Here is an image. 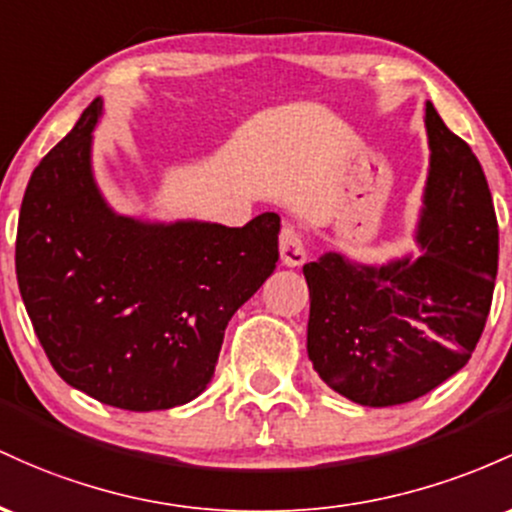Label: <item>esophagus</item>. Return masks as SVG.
<instances>
[{
	"instance_id": "esophagus-1",
	"label": "esophagus",
	"mask_w": 512,
	"mask_h": 512,
	"mask_svg": "<svg viewBox=\"0 0 512 512\" xmlns=\"http://www.w3.org/2000/svg\"><path fill=\"white\" fill-rule=\"evenodd\" d=\"M280 261L285 263L287 268L302 266L307 261V249H304V241L300 229L295 225H283L280 229Z\"/></svg>"
}]
</instances>
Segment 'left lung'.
Masks as SVG:
<instances>
[{
  "label": "left lung",
  "mask_w": 512,
  "mask_h": 512,
  "mask_svg": "<svg viewBox=\"0 0 512 512\" xmlns=\"http://www.w3.org/2000/svg\"><path fill=\"white\" fill-rule=\"evenodd\" d=\"M430 169L416 241L423 254L360 266L304 263L307 353L333 392L363 406L428 394L472 358L498 271V222L479 159L426 103Z\"/></svg>",
  "instance_id": "1"
}]
</instances>
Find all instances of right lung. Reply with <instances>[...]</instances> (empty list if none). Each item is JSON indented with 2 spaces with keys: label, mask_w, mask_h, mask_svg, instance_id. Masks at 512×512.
Here are the masks:
<instances>
[{
  "label": "right lung",
  "mask_w": 512,
  "mask_h": 512,
  "mask_svg": "<svg viewBox=\"0 0 512 512\" xmlns=\"http://www.w3.org/2000/svg\"><path fill=\"white\" fill-rule=\"evenodd\" d=\"M101 108L91 101L33 169L16 278L70 387L125 411L174 409L208 387L229 319L275 271L280 217L225 227L116 215L91 174Z\"/></svg>",
  "instance_id": "1"
}]
</instances>
